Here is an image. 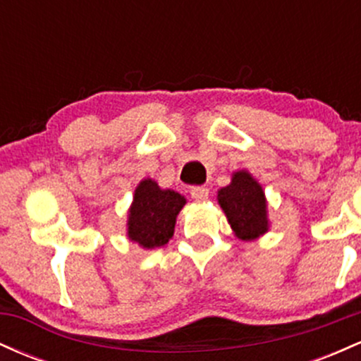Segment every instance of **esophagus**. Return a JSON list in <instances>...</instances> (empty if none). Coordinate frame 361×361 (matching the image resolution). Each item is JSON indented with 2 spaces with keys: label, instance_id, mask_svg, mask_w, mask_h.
<instances>
[{
  "label": "esophagus",
  "instance_id": "obj_1",
  "mask_svg": "<svg viewBox=\"0 0 361 361\" xmlns=\"http://www.w3.org/2000/svg\"><path fill=\"white\" fill-rule=\"evenodd\" d=\"M190 193H192L193 200L197 202H205L209 198V188H205V186H193Z\"/></svg>",
  "mask_w": 361,
  "mask_h": 361
}]
</instances>
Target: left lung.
I'll list each match as a JSON object with an SVG mask.
<instances>
[{"label":"left lung","instance_id":"left-lung-1","mask_svg":"<svg viewBox=\"0 0 361 361\" xmlns=\"http://www.w3.org/2000/svg\"><path fill=\"white\" fill-rule=\"evenodd\" d=\"M217 200L238 239L255 241L268 233L270 222L264 192L246 169L233 173L231 185L219 190Z\"/></svg>","mask_w":361,"mask_h":361}]
</instances>
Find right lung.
Returning <instances> with one entry per match:
<instances>
[{"label":"right lung","mask_w":361,"mask_h":361,"mask_svg":"<svg viewBox=\"0 0 361 361\" xmlns=\"http://www.w3.org/2000/svg\"><path fill=\"white\" fill-rule=\"evenodd\" d=\"M186 204L183 195L163 190L151 178L137 185L134 202L128 209L127 235L144 250L164 246L175 233L180 210Z\"/></svg>","instance_id":"1"}]
</instances>
